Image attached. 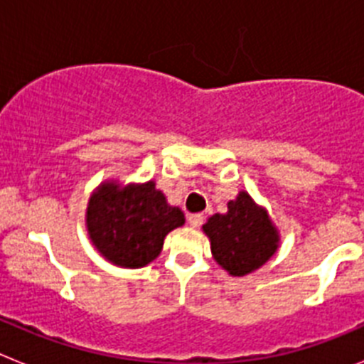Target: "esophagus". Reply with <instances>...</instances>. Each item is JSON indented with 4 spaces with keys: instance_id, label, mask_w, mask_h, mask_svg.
Returning a JSON list of instances; mask_svg holds the SVG:
<instances>
[{
    "instance_id": "1",
    "label": "esophagus",
    "mask_w": 364,
    "mask_h": 364,
    "mask_svg": "<svg viewBox=\"0 0 364 364\" xmlns=\"http://www.w3.org/2000/svg\"><path fill=\"white\" fill-rule=\"evenodd\" d=\"M188 222H189V226H191V228H200L202 224H204V215H202V213L189 215Z\"/></svg>"
}]
</instances>
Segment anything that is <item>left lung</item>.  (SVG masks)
<instances>
[{"label": "left lung", "instance_id": "obj_1", "mask_svg": "<svg viewBox=\"0 0 364 364\" xmlns=\"http://www.w3.org/2000/svg\"><path fill=\"white\" fill-rule=\"evenodd\" d=\"M202 228L215 260L237 277L260 268L277 252V230L246 191L228 202V213L213 215Z\"/></svg>", "mask_w": 364, "mask_h": 364}]
</instances>
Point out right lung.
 <instances>
[{"label":"right lung","mask_w":364,"mask_h":364,"mask_svg":"<svg viewBox=\"0 0 364 364\" xmlns=\"http://www.w3.org/2000/svg\"><path fill=\"white\" fill-rule=\"evenodd\" d=\"M184 224V213L166 202L154 182L120 186L107 182L92 193L87 230L98 252L112 264L142 268L162 252L164 239Z\"/></svg>","instance_id":"1"}]
</instances>
